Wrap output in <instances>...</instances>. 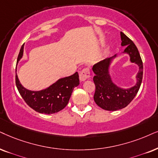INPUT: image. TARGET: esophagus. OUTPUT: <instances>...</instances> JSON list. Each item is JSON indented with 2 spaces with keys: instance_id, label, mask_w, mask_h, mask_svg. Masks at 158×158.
Here are the masks:
<instances>
[{
  "instance_id": "34e87169",
  "label": "esophagus",
  "mask_w": 158,
  "mask_h": 158,
  "mask_svg": "<svg viewBox=\"0 0 158 158\" xmlns=\"http://www.w3.org/2000/svg\"><path fill=\"white\" fill-rule=\"evenodd\" d=\"M89 77H90V71H89V69L88 68L84 69L79 73V79H80L81 81L87 80V79H89Z\"/></svg>"
}]
</instances>
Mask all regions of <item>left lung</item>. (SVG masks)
<instances>
[{
	"label": "left lung",
	"mask_w": 158,
	"mask_h": 158,
	"mask_svg": "<svg viewBox=\"0 0 158 158\" xmlns=\"http://www.w3.org/2000/svg\"><path fill=\"white\" fill-rule=\"evenodd\" d=\"M120 35L121 45L126 47L123 52L128 54L130 60L139 65V71L136 76V84L131 88L123 89L113 82L109 71L111 60L117 55L93 65V71L95 74L93 77L95 85L94 101L99 107L107 111H117L126 107L136 95L142 81L143 63L136 46L123 32H120Z\"/></svg>",
	"instance_id": "obj_1"
}]
</instances>
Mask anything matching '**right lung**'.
I'll use <instances>...</instances> for the list:
<instances>
[{
	"label": "right lung",
	"mask_w": 158,
	"mask_h": 158,
	"mask_svg": "<svg viewBox=\"0 0 158 158\" xmlns=\"http://www.w3.org/2000/svg\"><path fill=\"white\" fill-rule=\"evenodd\" d=\"M23 51L24 44L22 46L18 55L17 63L23 57ZM79 85V74L76 72L70 77L58 79L42 90L31 91L21 85L16 73V85L21 96L30 107L41 114H50L64 109L69 103L73 88Z\"/></svg>",
	"instance_id": "right-lung-1"
}]
</instances>
